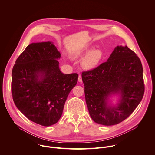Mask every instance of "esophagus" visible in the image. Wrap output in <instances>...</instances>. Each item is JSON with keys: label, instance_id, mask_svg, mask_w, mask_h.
I'll return each instance as SVG.
<instances>
[{"label": "esophagus", "instance_id": "34e87169", "mask_svg": "<svg viewBox=\"0 0 155 155\" xmlns=\"http://www.w3.org/2000/svg\"><path fill=\"white\" fill-rule=\"evenodd\" d=\"M78 81L79 82H82V77L81 75H78Z\"/></svg>", "mask_w": 155, "mask_h": 155}]
</instances>
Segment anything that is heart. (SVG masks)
<instances>
[{"label":"heart","instance_id":"obj_1","mask_svg":"<svg viewBox=\"0 0 155 155\" xmlns=\"http://www.w3.org/2000/svg\"><path fill=\"white\" fill-rule=\"evenodd\" d=\"M87 54L84 58L82 62V66L86 69H91L94 68L95 66L100 62L102 58V53L99 50H91L87 49L83 52L80 53L78 55H83Z\"/></svg>","mask_w":155,"mask_h":155}]
</instances>
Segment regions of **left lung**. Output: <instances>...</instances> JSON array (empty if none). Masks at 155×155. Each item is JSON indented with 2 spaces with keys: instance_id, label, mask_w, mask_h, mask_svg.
Listing matches in <instances>:
<instances>
[{
  "instance_id": "left-lung-1",
  "label": "left lung",
  "mask_w": 155,
  "mask_h": 155,
  "mask_svg": "<svg viewBox=\"0 0 155 155\" xmlns=\"http://www.w3.org/2000/svg\"><path fill=\"white\" fill-rule=\"evenodd\" d=\"M84 95L93 120L112 126L126 119L142 101L145 86L141 61L127 46H117L107 61L90 71L83 72ZM119 95L114 106L109 97Z\"/></svg>"
}]
</instances>
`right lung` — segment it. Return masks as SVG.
Instances as JSON below:
<instances>
[{"instance_id": "obj_1", "label": "right lung", "mask_w": 155, "mask_h": 155, "mask_svg": "<svg viewBox=\"0 0 155 155\" xmlns=\"http://www.w3.org/2000/svg\"><path fill=\"white\" fill-rule=\"evenodd\" d=\"M61 53L51 41L32 43L18 58L12 70V94L19 111L43 126L56 123L77 74H64Z\"/></svg>"}]
</instances>
